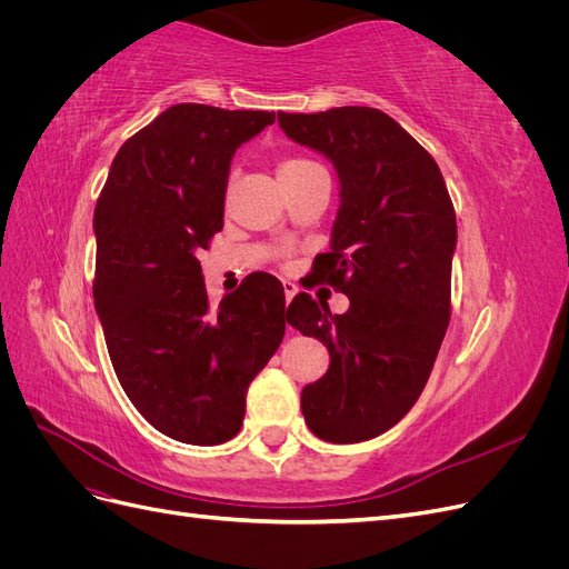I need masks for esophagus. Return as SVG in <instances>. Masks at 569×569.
<instances>
[{
	"mask_svg": "<svg viewBox=\"0 0 569 569\" xmlns=\"http://www.w3.org/2000/svg\"><path fill=\"white\" fill-rule=\"evenodd\" d=\"M282 284H284V299H287V303H289L291 299H295V297L299 295V287H297L295 282H289V280H284Z\"/></svg>",
	"mask_w": 569,
	"mask_h": 569,
	"instance_id": "esophagus-1",
	"label": "esophagus"
}]
</instances>
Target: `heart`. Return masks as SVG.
Instances as JSON below:
<instances>
[{
    "label": "heart",
    "instance_id": "heart-1",
    "mask_svg": "<svg viewBox=\"0 0 569 569\" xmlns=\"http://www.w3.org/2000/svg\"><path fill=\"white\" fill-rule=\"evenodd\" d=\"M313 166H316L313 161H308V159H303V157H284V159L280 161V166H278V176H280V180H291V178L301 176L303 170L313 168Z\"/></svg>",
    "mask_w": 569,
    "mask_h": 569
}]
</instances>
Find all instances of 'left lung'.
Returning a JSON list of instances; mask_svg holds the SVG:
<instances>
[{
    "instance_id": "left-lung-1",
    "label": "left lung",
    "mask_w": 569,
    "mask_h": 569,
    "mask_svg": "<svg viewBox=\"0 0 569 569\" xmlns=\"http://www.w3.org/2000/svg\"><path fill=\"white\" fill-rule=\"evenodd\" d=\"M278 120L337 168L332 251L313 272L351 301L341 316L311 295L287 308V322L332 358L303 387L301 410L325 441H368L406 416L435 368L451 320L453 201L429 151L380 109L280 111Z\"/></svg>"
}]
</instances>
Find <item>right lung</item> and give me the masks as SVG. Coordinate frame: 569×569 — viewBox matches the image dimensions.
<instances>
[{
  "mask_svg": "<svg viewBox=\"0 0 569 569\" xmlns=\"http://www.w3.org/2000/svg\"><path fill=\"white\" fill-rule=\"evenodd\" d=\"M272 111L176 104L118 149L94 209V306L120 387L166 437L216 446L284 337V289L251 272L218 306L199 253L222 230L237 147Z\"/></svg>",
  "mask_w": 569,
  "mask_h": 569,
  "instance_id": "1",
  "label": "right lung"
}]
</instances>
